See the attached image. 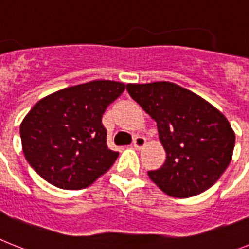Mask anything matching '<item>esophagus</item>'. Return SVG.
Here are the masks:
<instances>
[{
	"mask_svg": "<svg viewBox=\"0 0 249 249\" xmlns=\"http://www.w3.org/2000/svg\"><path fill=\"white\" fill-rule=\"evenodd\" d=\"M145 143H147V141H145L144 137H137V138L134 139V142H133V145H134L135 149H142L143 147L145 145Z\"/></svg>",
	"mask_w": 249,
	"mask_h": 249,
	"instance_id": "esophagus-1",
	"label": "esophagus"
}]
</instances>
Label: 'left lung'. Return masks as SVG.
Here are the masks:
<instances>
[{
    "mask_svg": "<svg viewBox=\"0 0 249 249\" xmlns=\"http://www.w3.org/2000/svg\"><path fill=\"white\" fill-rule=\"evenodd\" d=\"M126 89L157 123L166 161L148 177L163 193L192 197L219 180L235 144V133L224 114L175 83L128 84Z\"/></svg>",
    "mask_w": 249,
    "mask_h": 249,
    "instance_id": "left-lung-1",
    "label": "left lung"
}]
</instances>
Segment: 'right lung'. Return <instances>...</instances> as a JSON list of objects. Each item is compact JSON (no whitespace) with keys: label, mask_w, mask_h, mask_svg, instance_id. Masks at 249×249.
<instances>
[{"label":"right lung","mask_w":249,"mask_h":249,"mask_svg":"<svg viewBox=\"0 0 249 249\" xmlns=\"http://www.w3.org/2000/svg\"><path fill=\"white\" fill-rule=\"evenodd\" d=\"M126 86L114 80L68 87L32 107L20 124L24 156L46 181L83 189L104 175L119 156L107 147L102 115Z\"/></svg>","instance_id":"1"}]
</instances>
